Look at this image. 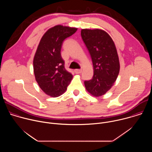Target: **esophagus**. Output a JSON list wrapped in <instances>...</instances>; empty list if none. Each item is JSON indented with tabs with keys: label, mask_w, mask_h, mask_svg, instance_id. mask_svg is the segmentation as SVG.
<instances>
[{
	"label": "esophagus",
	"mask_w": 152,
	"mask_h": 152,
	"mask_svg": "<svg viewBox=\"0 0 152 152\" xmlns=\"http://www.w3.org/2000/svg\"><path fill=\"white\" fill-rule=\"evenodd\" d=\"M82 69H76L75 70V72L76 73V74H80L82 73Z\"/></svg>",
	"instance_id": "34e87169"
}]
</instances>
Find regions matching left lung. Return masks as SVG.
Listing matches in <instances>:
<instances>
[{
	"label": "left lung",
	"instance_id": "8db88e82",
	"mask_svg": "<svg viewBox=\"0 0 152 152\" xmlns=\"http://www.w3.org/2000/svg\"><path fill=\"white\" fill-rule=\"evenodd\" d=\"M81 37L91 55L94 75L84 82L86 90L100 97L114 85L120 72V62L114 42L106 31L100 29H82Z\"/></svg>",
	"mask_w": 152,
	"mask_h": 152
}]
</instances>
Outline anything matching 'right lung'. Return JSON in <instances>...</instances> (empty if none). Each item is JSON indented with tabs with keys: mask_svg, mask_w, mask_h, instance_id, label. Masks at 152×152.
Instances as JSON below:
<instances>
[{
	"mask_svg": "<svg viewBox=\"0 0 152 152\" xmlns=\"http://www.w3.org/2000/svg\"><path fill=\"white\" fill-rule=\"evenodd\" d=\"M77 30L56 25L42 35L37 47L33 60L35 78L42 91L50 97L64 94L73 79V75L65 69L61 49L64 40Z\"/></svg>",
	"mask_w": 152,
	"mask_h": 152,
	"instance_id": "add662e5",
	"label": "right lung"
}]
</instances>
